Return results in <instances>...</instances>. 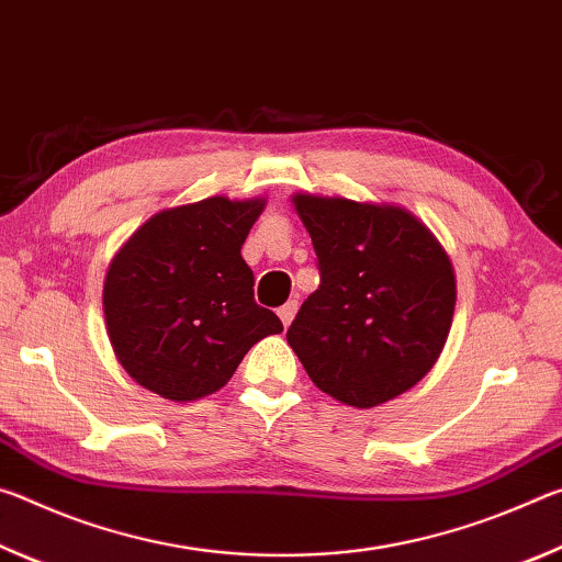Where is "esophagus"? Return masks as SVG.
I'll list each match as a JSON object with an SVG mask.
<instances>
[{
	"instance_id": "obj_1",
	"label": "esophagus",
	"mask_w": 562,
	"mask_h": 562,
	"mask_svg": "<svg viewBox=\"0 0 562 562\" xmlns=\"http://www.w3.org/2000/svg\"><path fill=\"white\" fill-rule=\"evenodd\" d=\"M294 315H297V300L284 302L282 307L278 310V317L282 319V325H284V327H290V322L294 319Z\"/></svg>"
}]
</instances>
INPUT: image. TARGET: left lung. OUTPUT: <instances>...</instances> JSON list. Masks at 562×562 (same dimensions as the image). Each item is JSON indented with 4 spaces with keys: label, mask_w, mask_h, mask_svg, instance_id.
<instances>
[{
    "label": "left lung",
    "mask_w": 562,
    "mask_h": 562,
    "mask_svg": "<svg viewBox=\"0 0 562 562\" xmlns=\"http://www.w3.org/2000/svg\"><path fill=\"white\" fill-rule=\"evenodd\" d=\"M294 211L319 262L288 341L322 392L357 408L404 394L431 372L449 337V252L402 205L297 193Z\"/></svg>",
    "instance_id": "obj_1"
}]
</instances>
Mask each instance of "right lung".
<instances>
[{
  "label": "right lung",
  "instance_id": "1",
  "mask_svg": "<svg viewBox=\"0 0 562 562\" xmlns=\"http://www.w3.org/2000/svg\"><path fill=\"white\" fill-rule=\"evenodd\" d=\"M265 198L166 207L113 255L103 315L113 355L133 382L170 402L223 389L247 349L282 322L252 297L243 243Z\"/></svg>",
  "mask_w": 562,
  "mask_h": 562
}]
</instances>
